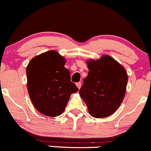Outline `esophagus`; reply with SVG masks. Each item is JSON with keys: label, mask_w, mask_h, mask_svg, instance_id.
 Instances as JSON below:
<instances>
[{"label": "esophagus", "mask_w": 151, "mask_h": 151, "mask_svg": "<svg viewBox=\"0 0 151 151\" xmlns=\"http://www.w3.org/2000/svg\"><path fill=\"white\" fill-rule=\"evenodd\" d=\"M76 86L78 88V89H80L81 87V82H78V83H76Z\"/></svg>", "instance_id": "esophagus-1"}]
</instances>
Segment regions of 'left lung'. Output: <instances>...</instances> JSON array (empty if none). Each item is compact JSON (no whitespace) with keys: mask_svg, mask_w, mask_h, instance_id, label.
Instances as JSON below:
<instances>
[{"mask_svg":"<svg viewBox=\"0 0 151 151\" xmlns=\"http://www.w3.org/2000/svg\"><path fill=\"white\" fill-rule=\"evenodd\" d=\"M89 70L79 91L88 112L94 118H105L115 113L125 95L128 76L122 65L111 57L87 62Z\"/></svg>","mask_w":151,"mask_h":151,"instance_id":"8db88e82","label":"left lung"}]
</instances>
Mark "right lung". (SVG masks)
Returning <instances> with one entry per match:
<instances>
[{"mask_svg": "<svg viewBox=\"0 0 151 151\" xmlns=\"http://www.w3.org/2000/svg\"><path fill=\"white\" fill-rule=\"evenodd\" d=\"M65 63L64 57L49 51L34 57L27 67L29 97L35 108L45 116L61 115L71 94L78 91Z\"/></svg>", "mask_w": 151, "mask_h": 151, "instance_id": "right-lung-1", "label": "right lung"}]
</instances>
